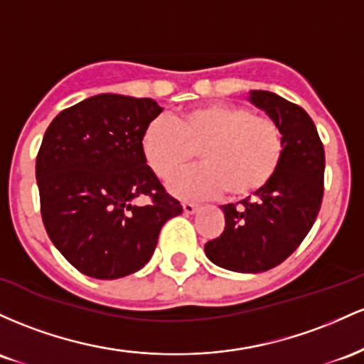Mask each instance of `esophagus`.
Returning a JSON list of instances; mask_svg holds the SVG:
<instances>
[{"label": "esophagus", "instance_id": "obj_1", "mask_svg": "<svg viewBox=\"0 0 364 364\" xmlns=\"http://www.w3.org/2000/svg\"><path fill=\"white\" fill-rule=\"evenodd\" d=\"M182 208H183V213L193 215L194 211L198 210V204H194V203H183V204H182Z\"/></svg>", "mask_w": 364, "mask_h": 364}]
</instances>
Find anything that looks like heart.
<instances>
[{"instance_id":"heart-1","label":"heart","mask_w":364,"mask_h":364,"mask_svg":"<svg viewBox=\"0 0 364 364\" xmlns=\"http://www.w3.org/2000/svg\"><path fill=\"white\" fill-rule=\"evenodd\" d=\"M142 151L161 181H171L199 153L204 165L171 182L181 198H208L223 191L230 198H246L275 177L285 137L275 118L256 115L244 105L211 103L173 120L154 118L142 134Z\"/></svg>"}]
</instances>
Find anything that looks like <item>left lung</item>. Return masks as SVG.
Returning <instances> with one entry per match:
<instances>
[{"mask_svg":"<svg viewBox=\"0 0 364 364\" xmlns=\"http://www.w3.org/2000/svg\"><path fill=\"white\" fill-rule=\"evenodd\" d=\"M251 101L279 122L285 153L275 177L255 198L222 206L225 228L204 244L215 264L239 273L267 272L287 259L311 230L323 201L325 149L311 117L268 91H252Z\"/></svg>","mask_w":364,"mask_h":364,"instance_id":"obj_1","label":"left lung"}]
</instances>
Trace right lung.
<instances>
[{"label":"right lung","instance_id":"1","mask_svg":"<svg viewBox=\"0 0 364 364\" xmlns=\"http://www.w3.org/2000/svg\"><path fill=\"white\" fill-rule=\"evenodd\" d=\"M163 108L149 97L97 94L63 109L36 158L41 216L72 267L112 280L141 270L166 220L182 213L142 151ZM148 197L144 207L132 204Z\"/></svg>","mask_w":364,"mask_h":364}]
</instances>
